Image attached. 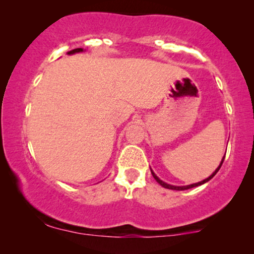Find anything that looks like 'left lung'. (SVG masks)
<instances>
[{"mask_svg":"<svg viewBox=\"0 0 254 254\" xmlns=\"http://www.w3.org/2000/svg\"><path fill=\"white\" fill-rule=\"evenodd\" d=\"M224 157H225V156H224ZM224 157H223V158H222V162H221V164H220V166H218V168H217L216 170H215V172L213 173V175H211V176H209V177H208V178H207V179H204V180H202V182H200V183H196V184H192V185H189V186H172V185H169V184H166V183H164V182H162V180H161V179H159V178H158V177H157V176H156L154 172H152V171H151V173H152V177H154V178L156 179V182H157V183L159 184V185H162L163 187H165V189H169V190H189V189H192V187H196V186H200V185H202V184H204V183H207V182H208V180H210L211 178H213V177H214V176H215V175H216V173H217V171H218V170H220V169H221V166H222V164H223Z\"/></svg>","mask_w":254,"mask_h":254,"instance_id":"left-lung-1","label":"left lung"}]
</instances>
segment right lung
<instances>
[{
    "mask_svg": "<svg viewBox=\"0 0 254 254\" xmlns=\"http://www.w3.org/2000/svg\"><path fill=\"white\" fill-rule=\"evenodd\" d=\"M78 52H83L82 48H75V50L69 51V52H67V53L68 54H74V53H78Z\"/></svg>",
    "mask_w": 254,
    "mask_h": 254,
    "instance_id": "right-lung-1",
    "label": "right lung"
}]
</instances>
